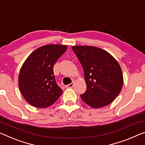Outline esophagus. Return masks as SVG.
<instances>
[{
  "label": "esophagus",
  "instance_id": "34e87169",
  "mask_svg": "<svg viewBox=\"0 0 145 145\" xmlns=\"http://www.w3.org/2000/svg\"><path fill=\"white\" fill-rule=\"evenodd\" d=\"M73 84H74V82H72V83H70V84H67V85H66V86H65V88H72V87L73 86Z\"/></svg>",
  "mask_w": 145,
  "mask_h": 145
}]
</instances>
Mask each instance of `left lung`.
I'll use <instances>...</instances> for the list:
<instances>
[{"label": "left lung", "instance_id": "1", "mask_svg": "<svg viewBox=\"0 0 145 145\" xmlns=\"http://www.w3.org/2000/svg\"><path fill=\"white\" fill-rule=\"evenodd\" d=\"M84 70L86 90L81 95L89 106L99 108L110 105L118 96L123 85L121 66L105 50L89 46H73Z\"/></svg>", "mask_w": 145, "mask_h": 145}]
</instances>
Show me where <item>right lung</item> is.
I'll return each mask as SVG.
<instances>
[{"label":"right lung","instance_id":"add662e5","mask_svg":"<svg viewBox=\"0 0 145 145\" xmlns=\"http://www.w3.org/2000/svg\"><path fill=\"white\" fill-rule=\"evenodd\" d=\"M67 50V46L47 44L27 57L20 68L19 87L23 97L34 107L48 108L63 93L56 82L54 66Z\"/></svg>","mask_w":145,"mask_h":145}]
</instances>
